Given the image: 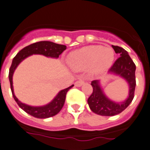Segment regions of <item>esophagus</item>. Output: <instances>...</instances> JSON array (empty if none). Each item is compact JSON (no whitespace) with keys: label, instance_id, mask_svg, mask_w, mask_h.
Wrapping results in <instances>:
<instances>
[{"label":"esophagus","instance_id":"esophagus-1","mask_svg":"<svg viewBox=\"0 0 150 150\" xmlns=\"http://www.w3.org/2000/svg\"><path fill=\"white\" fill-rule=\"evenodd\" d=\"M83 83H84V81H83V80H79V81L75 82V86H76V87H81V86H82Z\"/></svg>","mask_w":150,"mask_h":150}]
</instances>
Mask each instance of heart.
<instances>
[{
    "mask_svg": "<svg viewBox=\"0 0 150 150\" xmlns=\"http://www.w3.org/2000/svg\"><path fill=\"white\" fill-rule=\"evenodd\" d=\"M114 59L115 52L111 48L89 45L69 53L67 63L75 71L90 67V73L97 75L107 70L112 65Z\"/></svg>",
    "mask_w": 150,
    "mask_h": 150,
    "instance_id": "obj_1",
    "label": "heart"
}]
</instances>
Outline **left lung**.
Returning <instances> with one entry per match:
<instances>
[{
	"mask_svg": "<svg viewBox=\"0 0 150 150\" xmlns=\"http://www.w3.org/2000/svg\"><path fill=\"white\" fill-rule=\"evenodd\" d=\"M118 57L108 70V74L121 76L129 84V97L122 102H116L110 100L105 95L100 85V81L96 80L91 82L93 92L90 96L87 103L93 112L102 116H114L121 113L132 101L136 88V65L129 56V53L123 48L118 45H112Z\"/></svg>",
	"mask_w": 150,
	"mask_h": 150,
	"instance_id": "8db88e82",
	"label": "left lung"
}]
</instances>
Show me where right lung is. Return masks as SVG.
I'll use <instances>...</instances> for the list:
<instances>
[{"label":"right lung","mask_w":150,"mask_h":150,"mask_svg":"<svg viewBox=\"0 0 150 150\" xmlns=\"http://www.w3.org/2000/svg\"><path fill=\"white\" fill-rule=\"evenodd\" d=\"M67 49V46L64 45H59L56 43L52 42L49 41H41L38 42H35L33 44L28 45L26 47L19 51V52L13 59L12 63L9 69V81H10L11 90L12 92L13 98L16 101L18 106L22 110L25 111L30 115L33 116L37 118H46L52 117L56 115L61 111L63 105L65 103L66 95L67 93L74 85L67 87L64 90H62L59 92L58 94L54 98V99L47 105L44 106H39V107H34L30 105H25L24 103H21L20 100L14 95V89H13V74L18 66V64L28 56L33 54H39L47 57H52V58H58L59 56Z\"/></svg>","instance_id":"obj_1"}]
</instances>
